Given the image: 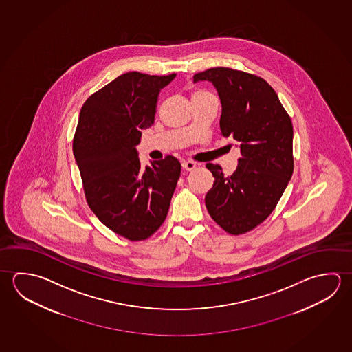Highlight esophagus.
Listing matches in <instances>:
<instances>
[{"label": "esophagus", "mask_w": 352, "mask_h": 352, "mask_svg": "<svg viewBox=\"0 0 352 352\" xmlns=\"http://www.w3.org/2000/svg\"><path fill=\"white\" fill-rule=\"evenodd\" d=\"M182 166H183V168H184L185 170L190 172V170H194V169L197 168V163H195V162L184 161L183 163H182Z\"/></svg>", "instance_id": "34e87169"}]
</instances>
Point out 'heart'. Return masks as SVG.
I'll use <instances>...</instances> for the list:
<instances>
[{
  "mask_svg": "<svg viewBox=\"0 0 352 352\" xmlns=\"http://www.w3.org/2000/svg\"><path fill=\"white\" fill-rule=\"evenodd\" d=\"M204 95H210V94L206 93L205 90H197L195 93L192 94V98H197V96H204Z\"/></svg>",
  "mask_w": 352,
  "mask_h": 352,
  "instance_id": "obj_1",
  "label": "heart"
}]
</instances>
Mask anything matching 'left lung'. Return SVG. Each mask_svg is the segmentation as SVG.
Instances as JSON below:
<instances>
[{"mask_svg": "<svg viewBox=\"0 0 352 352\" xmlns=\"http://www.w3.org/2000/svg\"><path fill=\"white\" fill-rule=\"evenodd\" d=\"M203 80L212 82L221 101L222 136L234 137L241 151L230 177L219 164H206L215 178L206 209L228 234H246L271 215L292 178L293 124L273 87L257 75L219 67L194 75V82Z\"/></svg>", "mask_w": 352, "mask_h": 352, "instance_id": "left-lung-1", "label": "left lung"}]
</instances>
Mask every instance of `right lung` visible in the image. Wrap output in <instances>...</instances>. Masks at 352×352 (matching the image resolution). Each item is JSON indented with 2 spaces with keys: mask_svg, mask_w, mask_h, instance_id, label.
<instances>
[{
  "mask_svg": "<svg viewBox=\"0 0 352 352\" xmlns=\"http://www.w3.org/2000/svg\"><path fill=\"white\" fill-rule=\"evenodd\" d=\"M175 75H120L81 107L73 152L87 205L127 240H146L161 228L180 177L173 155L142 168L136 149L141 130L155 124L161 89Z\"/></svg>",
  "mask_w": 352,
  "mask_h": 352,
  "instance_id": "right-lung-1",
  "label": "right lung"
}]
</instances>
